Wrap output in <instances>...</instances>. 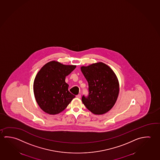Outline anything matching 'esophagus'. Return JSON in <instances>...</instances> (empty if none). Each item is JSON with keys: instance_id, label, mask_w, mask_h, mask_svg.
<instances>
[{"instance_id": "esophagus-1", "label": "esophagus", "mask_w": 160, "mask_h": 160, "mask_svg": "<svg viewBox=\"0 0 160 160\" xmlns=\"http://www.w3.org/2000/svg\"><path fill=\"white\" fill-rule=\"evenodd\" d=\"M76 98H79V99H80V98H81V95H80V94L77 95H76Z\"/></svg>"}]
</instances>
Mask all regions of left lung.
Wrapping results in <instances>:
<instances>
[{"mask_svg": "<svg viewBox=\"0 0 160 160\" xmlns=\"http://www.w3.org/2000/svg\"><path fill=\"white\" fill-rule=\"evenodd\" d=\"M89 85V94L82 102L94 114H102L113 108L118 98L119 85L112 68L102 62L81 67Z\"/></svg>", "mask_w": 160, "mask_h": 160, "instance_id": "8db88e82", "label": "left lung"}]
</instances>
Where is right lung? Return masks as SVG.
<instances>
[{"instance_id":"1","label":"right lung","mask_w":160,"mask_h":160,"mask_svg":"<svg viewBox=\"0 0 160 160\" xmlns=\"http://www.w3.org/2000/svg\"><path fill=\"white\" fill-rule=\"evenodd\" d=\"M76 68L52 61L41 68L34 79L33 92L37 104L49 114L62 112L75 97L68 90L66 76Z\"/></svg>"}]
</instances>
